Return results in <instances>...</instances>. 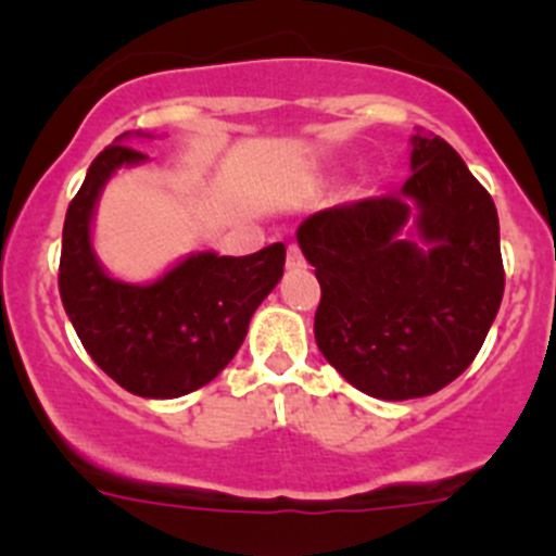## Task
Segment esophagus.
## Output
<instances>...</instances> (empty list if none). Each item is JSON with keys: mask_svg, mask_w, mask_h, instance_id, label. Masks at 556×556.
Here are the masks:
<instances>
[{"mask_svg": "<svg viewBox=\"0 0 556 556\" xmlns=\"http://www.w3.org/2000/svg\"><path fill=\"white\" fill-rule=\"evenodd\" d=\"M304 266V255H301L299 244H288V268Z\"/></svg>", "mask_w": 556, "mask_h": 556, "instance_id": "1", "label": "esophagus"}]
</instances>
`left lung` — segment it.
<instances>
[{
	"label": "left lung",
	"instance_id": "8db88e82",
	"mask_svg": "<svg viewBox=\"0 0 556 556\" xmlns=\"http://www.w3.org/2000/svg\"><path fill=\"white\" fill-rule=\"evenodd\" d=\"M401 190L330 206L299 226L319 306L314 339L352 387L425 397L473 363L506 288L497 210L441 137H414ZM412 214L426 247L401 240Z\"/></svg>",
	"mask_w": 556,
	"mask_h": 556
}]
</instances>
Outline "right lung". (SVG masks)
Instances as JSON below:
<instances>
[{"label":"right lung","mask_w":556,"mask_h":556,"mask_svg":"<svg viewBox=\"0 0 556 556\" xmlns=\"http://www.w3.org/2000/svg\"><path fill=\"white\" fill-rule=\"evenodd\" d=\"M126 137L93 159L66 210L61 301L106 377L134 395L179 397L210 384L233 361L250 317L282 277L285 244L244 257L195 252L150 285L112 279L93 255L91 217L112 172L148 159Z\"/></svg>","instance_id":"add662e5"}]
</instances>
